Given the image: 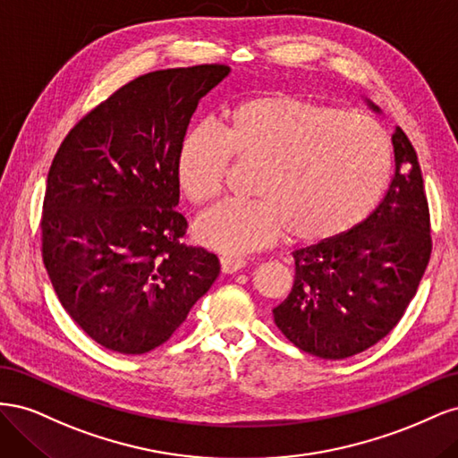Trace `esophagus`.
<instances>
[{
    "label": "esophagus",
    "instance_id": "34e87169",
    "mask_svg": "<svg viewBox=\"0 0 458 458\" xmlns=\"http://www.w3.org/2000/svg\"><path fill=\"white\" fill-rule=\"evenodd\" d=\"M246 266V261L244 259H239V258H227V256H224V258H219V267H221V273H237V271H241L242 267Z\"/></svg>",
    "mask_w": 458,
    "mask_h": 458
}]
</instances>
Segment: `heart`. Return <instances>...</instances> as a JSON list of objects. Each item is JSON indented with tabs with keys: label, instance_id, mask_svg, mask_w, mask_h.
Masks as SVG:
<instances>
[{
	"label": "heart",
	"instance_id": "b5f03b06",
	"mask_svg": "<svg viewBox=\"0 0 458 458\" xmlns=\"http://www.w3.org/2000/svg\"><path fill=\"white\" fill-rule=\"evenodd\" d=\"M231 157L258 168L252 202H221L195 225L199 244L221 254L261 250L290 234L332 242L363 225L392 177V147L369 118L290 93L239 103L221 135L187 133L175 179L187 202L204 206L224 191Z\"/></svg>",
	"mask_w": 458,
	"mask_h": 458
}]
</instances>
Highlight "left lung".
<instances>
[{
	"instance_id": "obj_1",
	"label": "left lung",
	"mask_w": 458,
	"mask_h": 458,
	"mask_svg": "<svg viewBox=\"0 0 458 458\" xmlns=\"http://www.w3.org/2000/svg\"><path fill=\"white\" fill-rule=\"evenodd\" d=\"M392 145L394 179L365 224L293 252L294 286L273 318L296 348L315 357H352L390 335L429 261V212L417 152L401 128Z\"/></svg>"
}]
</instances>
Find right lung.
I'll return each instance as SVG.
<instances>
[{
  "instance_id": "add662e5",
  "label": "right lung",
  "mask_w": 458,
  "mask_h": 458,
  "mask_svg": "<svg viewBox=\"0 0 458 458\" xmlns=\"http://www.w3.org/2000/svg\"><path fill=\"white\" fill-rule=\"evenodd\" d=\"M225 64L148 72L81 118L47 175L41 256L63 308L123 355L158 348L219 275L216 254L182 244L175 158Z\"/></svg>"
}]
</instances>
